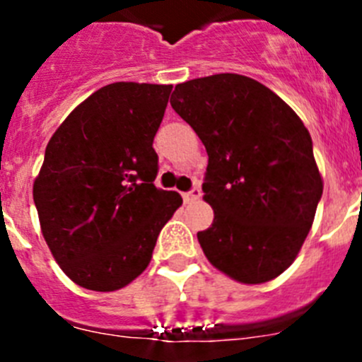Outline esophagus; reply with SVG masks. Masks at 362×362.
<instances>
[{"mask_svg":"<svg viewBox=\"0 0 362 362\" xmlns=\"http://www.w3.org/2000/svg\"><path fill=\"white\" fill-rule=\"evenodd\" d=\"M199 197H201V188L199 187H194L190 192H185V194H183V199L187 201V203H188V201L199 199Z\"/></svg>","mask_w":362,"mask_h":362,"instance_id":"esophagus-1","label":"esophagus"}]
</instances>
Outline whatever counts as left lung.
Here are the masks:
<instances>
[{"mask_svg": "<svg viewBox=\"0 0 362 362\" xmlns=\"http://www.w3.org/2000/svg\"><path fill=\"white\" fill-rule=\"evenodd\" d=\"M170 105L209 153L203 192L214 223L197 232L206 259L239 283L276 279L322 196L310 132L279 95L239 74L179 83Z\"/></svg>", "mask_w": 362, "mask_h": 362, "instance_id": "obj_1", "label": "left lung"}]
</instances>
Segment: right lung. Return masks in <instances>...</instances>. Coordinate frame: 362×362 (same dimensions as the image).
<instances>
[{
	"instance_id": "1",
	"label": "right lung",
	"mask_w": 362,
	"mask_h": 362,
	"mask_svg": "<svg viewBox=\"0 0 362 362\" xmlns=\"http://www.w3.org/2000/svg\"><path fill=\"white\" fill-rule=\"evenodd\" d=\"M172 85L119 81L74 108L50 137L34 203L43 238L83 288L114 292L152 259L183 199L159 190L153 136Z\"/></svg>"
}]
</instances>
